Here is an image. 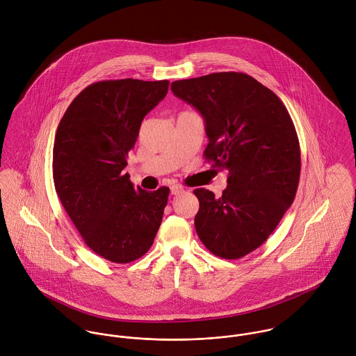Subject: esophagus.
<instances>
[{
	"instance_id": "obj_1",
	"label": "esophagus",
	"mask_w": 356,
	"mask_h": 356,
	"mask_svg": "<svg viewBox=\"0 0 356 356\" xmlns=\"http://www.w3.org/2000/svg\"><path fill=\"white\" fill-rule=\"evenodd\" d=\"M182 192H184V188H182L181 185H172V186H171V195L177 196V195H179V193H182Z\"/></svg>"
}]
</instances>
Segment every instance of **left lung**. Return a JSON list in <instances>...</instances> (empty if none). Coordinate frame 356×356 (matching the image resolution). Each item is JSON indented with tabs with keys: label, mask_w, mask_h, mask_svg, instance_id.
Segmentation results:
<instances>
[{
	"label": "left lung",
	"mask_w": 356,
	"mask_h": 356,
	"mask_svg": "<svg viewBox=\"0 0 356 356\" xmlns=\"http://www.w3.org/2000/svg\"><path fill=\"white\" fill-rule=\"evenodd\" d=\"M172 93L204 118V157L229 171L220 197L195 189L199 238L209 252L240 259L259 248L293 203L300 145L282 102L243 72H213L171 83Z\"/></svg>",
	"instance_id": "obj_1"
}]
</instances>
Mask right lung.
Returning <instances> with one entry per match:
<instances>
[{
	"label": "right lung",
	"mask_w": 356,
	"mask_h": 356,
	"mask_svg": "<svg viewBox=\"0 0 356 356\" xmlns=\"http://www.w3.org/2000/svg\"><path fill=\"white\" fill-rule=\"evenodd\" d=\"M168 83H92L70 104L56 131V193L85 244L113 263L147 254L163 219L170 189L134 188L123 168L143 119L165 97Z\"/></svg>",
	"instance_id": "add662e5"
}]
</instances>
